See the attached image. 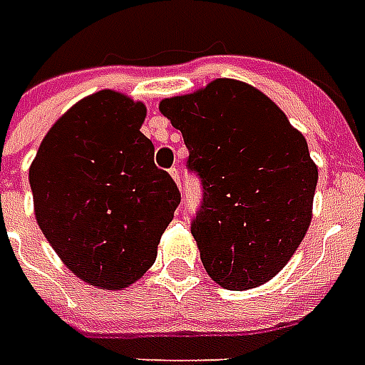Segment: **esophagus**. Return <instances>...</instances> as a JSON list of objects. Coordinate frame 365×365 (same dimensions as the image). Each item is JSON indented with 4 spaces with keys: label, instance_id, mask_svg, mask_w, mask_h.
Listing matches in <instances>:
<instances>
[{
    "label": "esophagus",
    "instance_id": "obj_1",
    "mask_svg": "<svg viewBox=\"0 0 365 365\" xmlns=\"http://www.w3.org/2000/svg\"><path fill=\"white\" fill-rule=\"evenodd\" d=\"M170 177H173V180H175L178 187H180V170H178L177 167H173V169H170Z\"/></svg>",
    "mask_w": 365,
    "mask_h": 365
}]
</instances>
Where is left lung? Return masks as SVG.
<instances>
[{
    "label": "left lung",
    "instance_id": "obj_1",
    "mask_svg": "<svg viewBox=\"0 0 365 365\" xmlns=\"http://www.w3.org/2000/svg\"><path fill=\"white\" fill-rule=\"evenodd\" d=\"M159 110L202 178L190 232L206 273L230 291L267 283L311 226L319 169L304 135L263 92L232 78L165 98Z\"/></svg>",
    "mask_w": 365,
    "mask_h": 365
}]
</instances>
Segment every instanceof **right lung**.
Returning <instances> with one entry per match:
<instances>
[{"label":"right lung","mask_w":365,"mask_h":365,"mask_svg":"<svg viewBox=\"0 0 365 365\" xmlns=\"http://www.w3.org/2000/svg\"><path fill=\"white\" fill-rule=\"evenodd\" d=\"M147 108L102 90L58 118L29 169L46 242L88 285L120 291L155 263L180 195L141 133Z\"/></svg>","instance_id":"right-lung-1"}]
</instances>
